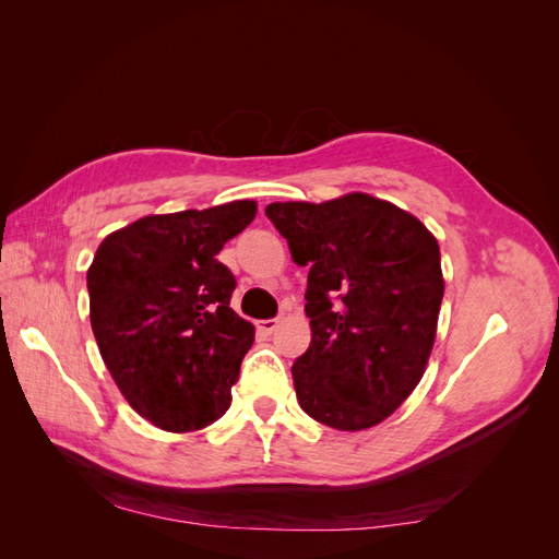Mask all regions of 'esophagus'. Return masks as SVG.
I'll return each mask as SVG.
<instances>
[{
	"mask_svg": "<svg viewBox=\"0 0 559 559\" xmlns=\"http://www.w3.org/2000/svg\"><path fill=\"white\" fill-rule=\"evenodd\" d=\"M280 326V319H263V321H259V329L263 331V333H273L275 329Z\"/></svg>",
	"mask_w": 559,
	"mask_h": 559,
	"instance_id": "34e87169",
	"label": "esophagus"
}]
</instances>
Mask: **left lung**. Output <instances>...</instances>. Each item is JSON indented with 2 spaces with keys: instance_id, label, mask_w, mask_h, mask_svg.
<instances>
[{
  "instance_id": "obj_1",
  "label": "left lung",
  "mask_w": 559,
  "mask_h": 559,
  "mask_svg": "<svg viewBox=\"0 0 559 559\" xmlns=\"http://www.w3.org/2000/svg\"><path fill=\"white\" fill-rule=\"evenodd\" d=\"M298 265H310L312 341L292 366L300 408L321 425H380L425 376L445 292L441 249L392 202L347 193L329 202H273Z\"/></svg>"
}]
</instances>
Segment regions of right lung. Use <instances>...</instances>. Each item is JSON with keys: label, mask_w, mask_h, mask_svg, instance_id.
<instances>
[{"label": "right lung", "mask_w": 559, "mask_h": 559, "mask_svg": "<svg viewBox=\"0 0 559 559\" xmlns=\"http://www.w3.org/2000/svg\"><path fill=\"white\" fill-rule=\"evenodd\" d=\"M257 202L151 214L116 230L88 267L91 326L126 401L165 431H198L230 408L253 324L230 308L216 253Z\"/></svg>", "instance_id": "obj_1"}]
</instances>
